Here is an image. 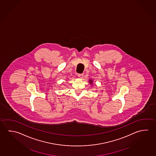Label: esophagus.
Segmentation results:
<instances>
[{
    "label": "esophagus",
    "mask_w": 156,
    "mask_h": 156,
    "mask_svg": "<svg viewBox=\"0 0 156 156\" xmlns=\"http://www.w3.org/2000/svg\"><path fill=\"white\" fill-rule=\"evenodd\" d=\"M78 76L80 78H83L84 77V74L82 73V74H78Z\"/></svg>",
    "instance_id": "1"
}]
</instances>
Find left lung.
<instances>
[{
  "label": "left lung",
  "mask_w": 156,
  "mask_h": 156,
  "mask_svg": "<svg viewBox=\"0 0 156 156\" xmlns=\"http://www.w3.org/2000/svg\"><path fill=\"white\" fill-rule=\"evenodd\" d=\"M92 81H91V80H90V83H92Z\"/></svg>",
  "instance_id": "left-lung-1"
}]
</instances>
